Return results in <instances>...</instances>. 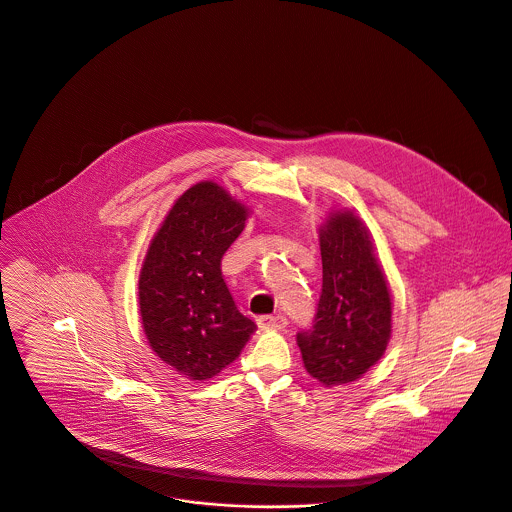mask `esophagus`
<instances>
[{
    "mask_svg": "<svg viewBox=\"0 0 512 512\" xmlns=\"http://www.w3.org/2000/svg\"><path fill=\"white\" fill-rule=\"evenodd\" d=\"M286 317L284 315H261L257 319V325L261 329H284L286 327Z\"/></svg>",
    "mask_w": 512,
    "mask_h": 512,
    "instance_id": "esophagus-1",
    "label": "esophagus"
}]
</instances>
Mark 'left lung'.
I'll return each mask as SVG.
<instances>
[{
  "instance_id": "left-lung-1",
  "label": "left lung",
  "mask_w": 512,
  "mask_h": 512,
  "mask_svg": "<svg viewBox=\"0 0 512 512\" xmlns=\"http://www.w3.org/2000/svg\"><path fill=\"white\" fill-rule=\"evenodd\" d=\"M323 280L314 321L296 341L306 370L325 386L360 378L386 351L392 300L372 241L351 212L333 214L319 234Z\"/></svg>"
}]
</instances>
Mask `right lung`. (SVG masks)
I'll list each match as a JSON object with an SVG mask.
<instances>
[{
    "label": "right lung",
    "instance_id": "1",
    "mask_svg": "<svg viewBox=\"0 0 512 512\" xmlns=\"http://www.w3.org/2000/svg\"><path fill=\"white\" fill-rule=\"evenodd\" d=\"M247 210L216 183L179 198L154 237L140 273V315L150 347L191 380L232 364L257 329L237 310L222 257L243 232Z\"/></svg>",
    "mask_w": 512,
    "mask_h": 512
}]
</instances>
